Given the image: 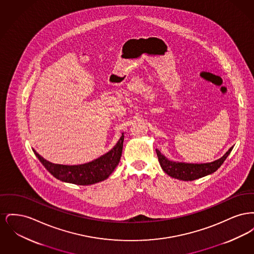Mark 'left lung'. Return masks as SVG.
Returning <instances> with one entry per match:
<instances>
[{
	"instance_id": "left-lung-1",
	"label": "left lung",
	"mask_w": 254,
	"mask_h": 254,
	"mask_svg": "<svg viewBox=\"0 0 254 254\" xmlns=\"http://www.w3.org/2000/svg\"><path fill=\"white\" fill-rule=\"evenodd\" d=\"M233 146L218 160L210 163L205 164H190L183 162H174L170 161L165 155H163L158 149H156L158 160L163 170L172 178L183 180V181H193L196 179L205 177L206 175L212 174L215 172L221 165L225 162V160L230 155V151Z\"/></svg>"
}]
</instances>
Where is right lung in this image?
Wrapping results in <instances>:
<instances>
[{
  "mask_svg": "<svg viewBox=\"0 0 254 254\" xmlns=\"http://www.w3.org/2000/svg\"><path fill=\"white\" fill-rule=\"evenodd\" d=\"M124 134H122L117 144L108 153L95 160L77 166H65L52 164L40 156L36 151L37 158L43 164L51 175L64 183H70L80 186L93 185L104 181L118 166L123 151Z\"/></svg>",
  "mask_w": 254,
  "mask_h": 254,
  "instance_id": "obj_1",
  "label": "right lung"
}]
</instances>
